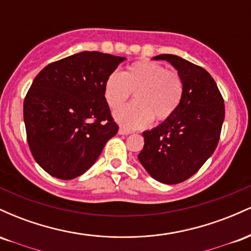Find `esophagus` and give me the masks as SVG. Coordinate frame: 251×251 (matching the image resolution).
Instances as JSON below:
<instances>
[{
    "mask_svg": "<svg viewBox=\"0 0 251 251\" xmlns=\"http://www.w3.org/2000/svg\"><path fill=\"white\" fill-rule=\"evenodd\" d=\"M132 131H129L127 128H124V127H120L119 128V134H124V135H127V134H131Z\"/></svg>",
    "mask_w": 251,
    "mask_h": 251,
    "instance_id": "1",
    "label": "esophagus"
}]
</instances>
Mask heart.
Segmentation results:
<instances>
[{
	"instance_id": "obj_1",
	"label": "heart",
	"mask_w": 251,
	"mask_h": 251,
	"mask_svg": "<svg viewBox=\"0 0 251 251\" xmlns=\"http://www.w3.org/2000/svg\"><path fill=\"white\" fill-rule=\"evenodd\" d=\"M134 102L114 112V118L126 128H142L152 119L164 122L178 108L184 96V81L178 72L160 63L138 61L124 73L112 72L103 83V96L111 108H118L131 98Z\"/></svg>"
}]
</instances>
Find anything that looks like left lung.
I'll return each instance as SVG.
<instances>
[{"instance_id": "obj_1", "label": "left lung", "mask_w": 251, "mask_h": 251, "mask_svg": "<svg viewBox=\"0 0 251 251\" xmlns=\"http://www.w3.org/2000/svg\"><path fill=\"white\" fill-rule=\"evenodd\" d=\"M166 60L184 81L183 99L169 119L145 131L138 159L152 178L164 184L189 179L214 153L226 116L224 100L212 76L201 66L172 54Z\"/></svg>"}]
</instances>
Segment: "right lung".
Listing matches in <instances>:
<instances>
[{"label":"right lung","instance_id":"obj_1","mask_svg":"<svg viewBox=\"0 0 251 251\" xmlns=\"http://www.w3.org/2000/svg\"><path fill=\"white\" fill-rule=\"evenodd\" d=\"M125 57L82 51L46 66L24 102L28 145L47 174L73 179L96 163L117 134L103 83Z\"/></svg>","mask_w":251,"mask_h":251}]
</instances>
